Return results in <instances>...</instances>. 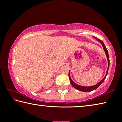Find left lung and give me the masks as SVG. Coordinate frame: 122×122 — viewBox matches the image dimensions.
Masks as SVG:
<instances>
[{
  "mask_svg": "<svg viewBox=\"0 0 122 122\" xmlns=\"http://www.w3.org/2000/svg\"><path fill=\"white\" fill-rule=\"evenodd\" d=\"M94 38H95L96 40H97L98 41H100L101 42V44H102V46L103 47V49H104V51H105V52H106V56L107 57V59H108V69H107V73H106V75L105 76V77L103 78V79L101 80V81L98 82L97 84H96V85L95 86H79L76 83H75V82H74L73 80H71V76H70L69 75V80H70V82H71V86H73L74 88H75L76 89H77L80 91H81V92H92V90H94L96 89L99 86H100L101 84H102L103 81H104L105 79H106V76L107 75V74H108V70H109V64H110V61H109V54H108V51L107 50V49L106 48V47L105 46V45L104 44V43L102 41H101L100 39H98V38H96V37L94 36Z\"/></svg>",
  "mask_w": 122,
  "mask_h": 122,
  "instance_id": "8db88e82",
  "label": "left lung"
}]
</instances>
